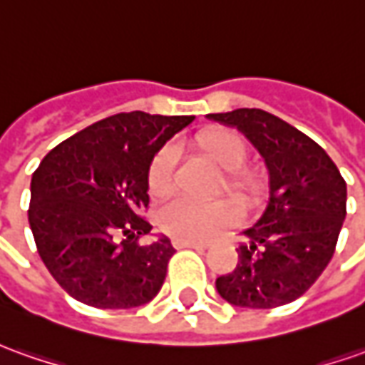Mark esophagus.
<instances>
[{
    "instance_id": "esophagus-1",
    "label": "esophagus",
    "mask_w": 365,
    "mask_h": 365,
    "mask_svg": "<svg viewBox=\"0 0 365 365\" xmlns=\"http://www.w3.org/2000/svg\"><path fill=\"white\" fill-rule=\"evenodd\" d=\"M177 248H197V250H207V242H197V240H177L175 242Z\"/></svg>"
}]
</instances>
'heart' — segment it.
<instances>
[{"label":"heart","instance_id":"heart-1","mask_svg":"<svg viewBox=\"0 0 365 365\" xmlns=\"http://www.w3.org/2000/svg\"><path fill=\"white\" fill-rule=\"evenodd\" d=\"M192 149L200 157L208 158L218 167L225 177L218 185V190L235 198L238 205L256 210L270 197L272 180L268 170L262 167H246L248 145L242 137L226 129H205L192 139ZM177 163L178 150L173 145H165L153 157L147 175L150 197L167 198L177 188ZM238 215L226 202L198 205L188 200H178L168 205L160 216L158 225L163 232L177 240H210L222 230L236 225Z\"/></svg>","mask_w":365,"mask_h":365}]
</instances>
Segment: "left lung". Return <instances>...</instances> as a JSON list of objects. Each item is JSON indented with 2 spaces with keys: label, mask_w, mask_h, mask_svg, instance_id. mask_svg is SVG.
I'll list each match as a JSON object with an SVG mask.
<instances>
[{
  "label": "left lung",
  "mask_w": 365,
  "mask_h": 365,
  "mask_svg": "<svg viewBox=\"0 0 365 365\" xmlns=\"http://www.w3.org/2000/svg\"><path fill=\"white\" fill-rule=\"evenodd\" d=\"M208 119L242 130L266 160L268 207L242 235L238 264L216 290L240 308H278L312 286L334 256L346 218V180L308 135L262 109L212 113Z\"/></svg>",
  "instance_id": "obj_1"
}]
</instances>
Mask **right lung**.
<instances>
[{
	"label": "right lung",
	"instance_id": "1",
	"mask_svg": "<svg viewBox=\"0 0 365 365\" xmlns=\"http://www.w3.org/2000/svg\"><path fill=\"white\" fill-rule=\"evenodd\" d=\"M192 115L119 113L49 150L31 178L29 226L47 270L65 292L103 310L150 302L175 248L150 235L149 167Z\"/></svg>",
	"mask_w": 365,
	"mask_h": 365
}]
</instances>
